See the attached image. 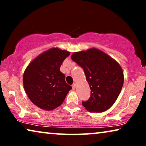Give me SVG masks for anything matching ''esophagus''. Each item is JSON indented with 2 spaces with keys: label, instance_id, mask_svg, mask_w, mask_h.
Returning <instances> with one entry per match:
<instances>
[{
  "label": "esophagus",
  "instance_id": "obj_1",
  "mask_svg": "<svg viewBox=\"0 0 146 146\" xmlns=\"http://www.w3.org/2000/svg\"><path fill=\"white\" fill-rule=\"evenodd\" d=\"M76 88V84H72V88L74 90H75Z\"/></svg>",
  "mask_w": 146,
  "mask_h": 146
}]
</instances>
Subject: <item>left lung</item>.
<instances>
[{
  "instance_id": "obj_1",
  "label": "left lung",
  "mask_w": 146,
  "mask_h": 146,
  "mask_svg": "<svg viewBox=\"0 0 146 146\" xmlns=\"http://www.w3.org/2000/svg\"><path fill=\"white\" fill-rule=\"evenodd\" d=\"M73 61L83 68L91 90L90 98L82 102L90 112H102L112 106L122 88L123 72L117 61L100 50L92 48L76 52Z\"/></svg>"
}]
</instances>
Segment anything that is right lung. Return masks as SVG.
I'll list each match as a JSON object with an SVG mask.
<instances>
[{"label":"right lung","mask_w":146,"mask_h":146,"mask_svg":"<svg viewBox=\"0 0 146 146\" xmlns=\"http://www.w3.org/2000/svg\"><path fill=\"white\" fill-rule=\"evenodd\" d=\"M70 52L52 48L33 60L25 69L23 85L25 92L34 104L50 111L63 103L72 89L65 81L60 66Z\"/></svg>","instance_id":"add662e5"}]
</instances>
